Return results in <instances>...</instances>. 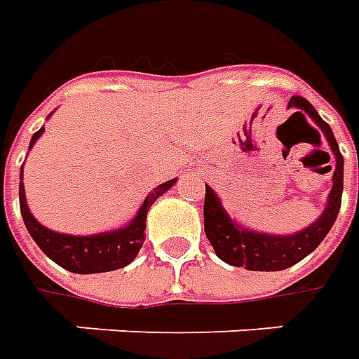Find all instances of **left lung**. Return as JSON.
<instances>
[{
  "label": "left lung",
  "mask_w": 359,
  "mask_h": 359,
  "mask_svg": "<svg viewBox=\"0 0 359 359\" xmlns=\"http://www.w3.org/2000/svg\"><path fill=\"white\" fill-rule=\"evenodd\" d=\"M288 107H296L294 115L308 113L321 128L329 142L332 156L337 159L332 172V188L329 192L327 208L311 225L294 234H269L257 233L252 229H244L236 221L226 215L223 203L213 192V188L205 184V202H203V229L205 236L211 242L217 257L234 267H246L250 271H283L292 267L323 242L331 226L339 215L342 202V184H344V159L340 154L339 144L334 140L331 126L319 117L313 105L300 95H292Z\"/></svg>",
  "instance_id": "1"
}]
</instances>
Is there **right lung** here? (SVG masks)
Returning <instances> with one entry per match:
<instances>
[{
    "instance_id": "1",
    "label": "right lung",
    "mask_w": 359,
    "mask_h": 359,
    "mask_svg": "<svg viewBox=\"0 0 359 359\" xmlns=\"http://www.w3.org/2000/svg\"><path fill=\"white\" fill-rule=\"evenodd\" d=\"M43 133V126L34 133L30 146L32 148L36 140ZM177 182V179L167 180L163 184L154 188V192L146 196V200L140 205V210L136 213V217L123 229L109 231V233L90 234V236H74V234H63L50 231L43 225H40L30 213L25 196V184H22V169H20V184H19V203L20 215L27 225V231L34 242L40 246L46 256L51 262L61 265L63 269L79 275H92V273H105V271H115L125 267L138 256L142 244H144V231H146V215L151 203L157 198L165 194L169 188Z\"/></svg>"
}]
</instances>
